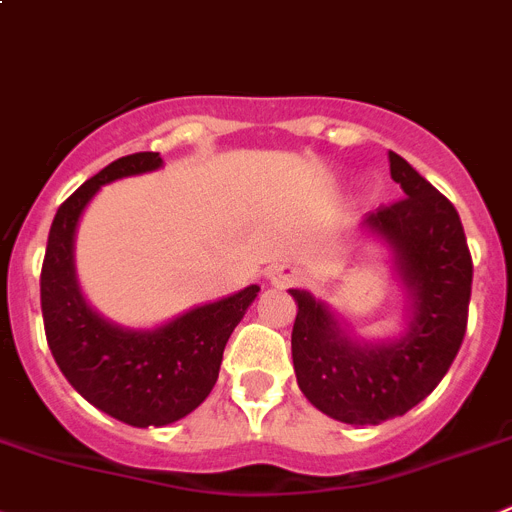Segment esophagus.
<instances>
[{"instance_id":"obj_1","label":"esophagus","mask_w":512,"mask_h":512,"mask_svg":"<svg viewBox=\"0 0 512 512\" xmlns=\"http://www.w3.org/2000/svg\"><path fill=\"white\" fill-rule=\"evenodd\" d=\"M297 279V271L292 269H279L271 274V281H274L276 287H284V284H292V281Z\"/></svg>"}]
</instances>
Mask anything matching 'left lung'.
Wrapping results in <instances>:
<instances>
[{
    "mask_svg": "<svg viewBox=\"0 0 512 512\" xmlns=\"http://www.w3.org/2000/svg\"><path fill=\"white\" fill-rule=\"evenodd\" d=\"M388 157L406 198L381 205L363 225L398 253L401 276L414 294L406 335L355 345L320 302L292 289L299 388L322 414L358 426L403 416L424 401L457 358L470 314L472 256L459 213L406 159L396 152Z\"/></svg>",
    "mask_w": 512,
    "mask_h": 512,
    "instance_id": "obj_1",
    "label": "left lung"
}]
</instances>
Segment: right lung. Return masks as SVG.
<instances>
[{
    "label": "right lung",
    "instance_id": "1",
    "mask_svg": "<svg viewBox=\"0 0 512 512\" xmlns=\"http://www.w3.org/2000/svg\"><path fill=\"white\" fill-rule=\"evenodd\" d=\"M157 152H137L103 167L55 213L40 274V304L50 353L70 386L124 424L167 426L195 411L218 381L225 342L259 294L251 284L149 332L101 320L83 302L73 269L75 225L106 182L157 170Z\"/></svg>",
    "mask_w": 512,
    "mask_h": 512
}]
</instances>
